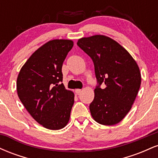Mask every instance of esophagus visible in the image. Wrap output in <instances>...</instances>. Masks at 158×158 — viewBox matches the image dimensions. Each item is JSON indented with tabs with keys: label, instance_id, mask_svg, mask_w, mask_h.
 <instances>
[{
	"label": "esophagus",
	"instance_id": "34e87169",
	"mask_svg": "<svg viewBox=\"0 0 158 158\" xmlns=\"http://www.w3.org/2000/svg\"><path fill=\"white\" fill-rule=\"evenodd\" d=\"M75 92H76V94H79L81 92V89H76Z\"/></svg>",
	"mask_w": 158,
	"mask_h": 158
}]
</instances>
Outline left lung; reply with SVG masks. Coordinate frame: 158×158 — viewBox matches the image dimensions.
Returning <instances> with one entry per match:
<instances>
[{
	"instance_id": "8db88e82",
	"label": "left lung",
	"mask_w": 158,
	"mask_h": 158,
	"mask_svg": "<svg viewBox=\"0 0 158 158\" xmlns=\"http://www.w3.org/2000/svg\"><path fill=\"white\" fill-rule=\"evenodd\" d=\"M77 45L93 60L99 85L94 89L90 111L96 122L112 126L131 110L141 84V74L133 57L118 42L103 35L84 37ZM103 83L106 88L99 86Z\"/></svg>"
}]
</instances>
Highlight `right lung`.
Returning a JSON list of instances; mask_svg holds the SVG:
<instances>
[{"label": "right lung", "mask_w": 158, "mask_h": 158, "mask_svg": "<svg viewBox=\"0 0 158 158\" xmlns=\"http://www.w3.org/2000/svg\"><path fill=\"white\" fill-rule=\"evenodd\" d=\"M73 41L50 40L27 59L17 78V93L37 123L50 130L63 128L70 120L74 94L62 81L63 62Z\"/></svg>", "instance_id": "add662e5"}]
</instances>
